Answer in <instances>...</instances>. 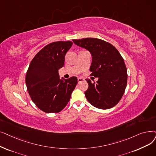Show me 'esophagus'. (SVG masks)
<instances>
[{
  "label": "esophagus",
  "mask_w": 156,
  "mask_h": 156,
  "mask_svg": "<svg viewBox=\"0 0 156 156\" xmlns=\"http://www.w3.org/2000/svg\"><path fill=\"white\" fill-rule=\"evenodd\" d=\"M85 80L84 78H78V82L80 83L81 82H83V81Z\"/></svg>",
  "instance_id": "1"
}]
</instances>
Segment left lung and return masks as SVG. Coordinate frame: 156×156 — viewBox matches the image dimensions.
Masks as SVG:
<instances>
[{"label":"left lung","mask_w":156,"mask_h":156,"mask_svg":"<svg viewBox=\"0 0 156 156\" xmlns=\"http://www.w3.org/2000/svg\"><path fill=\"white\" fill-rule=\"evenodd\" d=\"M74 43L89 51L92 55L90 75L96 82L86 79L89 88L85 92L87 101L99 109L115 106L125 92L127 73L124 60L112 44L97 38L73 39Z\"/></svg>","instance_id":"1"}]
</instances>
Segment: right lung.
Listing matches in <instances>:
<instances>
[{"label": "right lung", "mask_w": 156, "mask_h": 156, "mask_svg": "<svg viewBox=\"0 0 156 156\" xmlns=\"http://www.w3.org/2000/svg\"><path fill=\"white\" fill-rule=\"evenodd\" d=\"M71 41L48 44L33 58L25 82L30 98L41 110L48 113L61 111L70 100L78 83L76 76L60 79L58 70L64 65L65 55Z\"/></svg>", "instance_id": "obj_1"}]
</instances>
